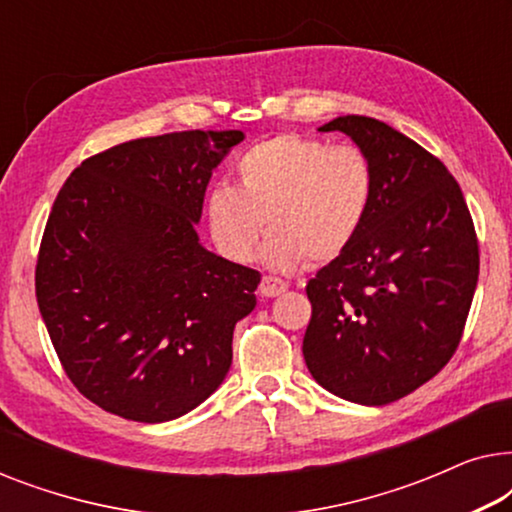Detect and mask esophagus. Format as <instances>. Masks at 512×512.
I'll return each mask as SVG.
<instances>
[{
	"label": "esophagus",
	"instance_id": "1",
	"mask_svg": "<svg viewBox=\"0 0 512 512\" xmlns=\"http://www.w3.org/2000/svg\"><path fill=\"white\" fill-rule=\"evenodd\" d=\"M286 289H289V284H286L284 279L265 275L261 279V286H258V293H261V296H265V298H275V296H279V293H284Z\"/></svg>",
	"mask_w": 512,
	"mask_h": 512
}]
</instances>
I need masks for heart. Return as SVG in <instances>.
Returning <instances> with one entry per match:
<instances>
[{"instance_id":"heart-1","label":"heart","mask_w":512,"mask_h":512,"mask_svg":"<svg viewBox=\"0 0 512 512\" xmlns=\"http://www.w3.org/2000/svg\"><path fill=\"white\" fill-rule=\"evenodd\" d=\"M235 174L237 186H214L205 205L216 249L235 263L254 258L265 228L263 258L272 268L333 261L373 205V163L354 144L284 132L244 151Z\"/></svg>"}]
</instances>
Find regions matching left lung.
<instances>
[{
    "instance_id": "left-lung-1",
    "label": "left lung",
    "mask_w": 512,
    "mask_h": 512,
    "mask_svg": "<svg viewBox=\"0 0 512 512\" xmlns=\"http://www.w3.org/2000/svg\"><path fill=\"white\" fill-rule=\"evenodd\" d=\"M319 130L354 139L373 163L375 193L356 240L305 286L303 356L331 394L387 405L457 352L478 286V235L457 179L410 137L368 116Z\"/></svg>"
}]
</instances>
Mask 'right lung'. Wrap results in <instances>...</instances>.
I'll list each match as a JSON object with an SVG mask.
<instances>
[{
  "mask_svg": "<svg viewBox=\"0 0 512 512\" xmlns=\"http://www.w3.org/2000/svg\"><path fill=\"white\" fill-rule=\"evenodd\" d=\"M240 130L111 146L69 174L34 270L39 312L69 380L132 422H170L214 394L261 272L198 242L212 170Z\"/></svg>",
  "mask_w": 512,
  "mask_h": 512,
  "instance_id": "right-lung-1",
  "label": "right lung"
}]
</instances>
